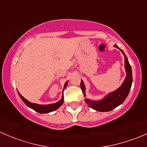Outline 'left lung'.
<instances>
[{
  "mask_svg": "<svg viewBox=\"0 0 147 147\" xmlns=\"http://www.w3.org/2000/svg\"><path fill=\"white\" fill-rule=\"evenodd\" d=\"M115 47H117V45H115ZM120 49V48H119ZM122 53L124 55V63H125V69L127 72V77L124 80V82L122 83L121 87L118 88L117 90L114 91L113 92L109 93V94L106 96L103 100L100 101H91V100L86 99L85 102L90 107L99 111V112H109L112 110L113 109L116 108L119 105L124 102L125 99L127 98L128 95L129 90L131 89V84H132V72H131V67L128 61L127 56L122 51V50L120 49ZM80 87L82 90V92L84 93V96L85 97V87H84V83L81 80Z\"/></svg>",
  "mask_w": 147,
  "mask_h": 147,
  "instance_id": "8db88e82",
  "label": "left lung"
}]
</instances>
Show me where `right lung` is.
I'll return each mask as SVG.
<instances>
[{"label": "right lung", "mask_w": 147, "mask_h": 147, "mask_svg": "<svg viewBox=\"0 0 147 147\" xmlns=\"http://www.w3.org/2000/svg\"><path fill=\"white\" fill-rule=\"evenodd\" d=\"M68 81H67L65 84L64 88L67 87V85ZM19 95H20L21 100L24 102V103L27 105L28 107H29L31 109H34L36 112H39V113H48V112H51L53 111H55V109H57V108L60 107L62 105H63V102H64V96L63 94V97H62V99L59 102H56V103L54 104H50V105H38V104L35 103H32V102L28 101L26 99H25L20 93L18 92Z\"/></svg>", "instance_id": "add662e5"}]
</instances>
